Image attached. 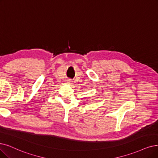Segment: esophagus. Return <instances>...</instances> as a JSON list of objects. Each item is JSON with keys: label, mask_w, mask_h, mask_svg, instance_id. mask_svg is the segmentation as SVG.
<instances>
[{"label": "esophagus", "mask_w": 158, "mask_h": 158, "mask_svg": "<svg viewBox=\"0 0 158 158\" xmlns=\"http://www.w3.org/2000/svg\"><path fill=\"white\" fill-rule=\"evenodd\" d=\"M68 83H69V84H72V81L70 80H68Z\"/></svg>", "instance_id": "34e87169"}]
</instances>
